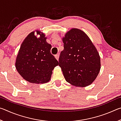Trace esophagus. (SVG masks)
<instances>
[{
	"label": "esophagus",
	"instance_id": "1",
	"mask_svg": "<svg viewBox=\"0 0 121 121\" xmlns=\"http://www.w3.org/2000/svg\"><path fill=\"white\" fill-rule=\"evenodd\" d=\"M55 58H56V60L58 61L59 58V53H58V54H57L56 55V56H55Z\"/></svg>",
	"mask_w": 121,
	"mask_h": 121
}]
</instances>
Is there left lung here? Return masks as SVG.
Instances as JSON below:
<instances>
[{
	"mask_svg": "<svg viewBox=\"0 0 121 121\" xmlns=\"http://www.w3.org/2000/svg\"><path fill=\"white\" fill-rule=\"evenodd\" d=\"M64 49L59 59L67 82L76 86L89 85L100 69V58L97 49L84 32L72 29L63 38Z\"/></svg>",
	"mask_w": 121,
	"mask_h": 121,
	"instance_id": "left-lung-1",
	"label": "left lung"
}]
</instances>
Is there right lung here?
Instances as JSON below:
<instances>
[{"mask_svg": "<svg viewBox=\"0 0 121 121\" xmlns=\"http://www.w3.org/2000/svg\"><path fill=\"white\" fill-rule=\"evenodd\" d=\"M37 34L40 32L37 31ZM45 35L39 38L32 32L26 37L20 47L15 67L20 75L32 83H45L51 78L53 69L59 65L51 54L52 46L46 42Z\"/></svg>", "mask_w": 121, "mask_h": 121, "instance_id": "1", "label": "right lung"}]
</instances>
